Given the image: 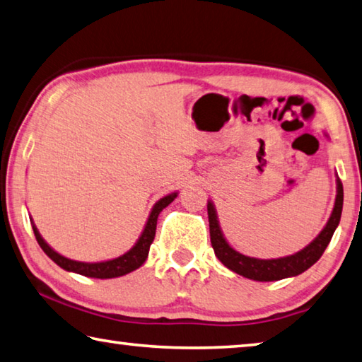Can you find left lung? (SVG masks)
Listing matches in <instances>:
<instances>
[{
  "instance_id": "left-lung-1",
  "label": "left lung",
  "mask_w": 362,
  "mask_h": 362,
  "mask_svg": "<svg viewBox=\"0 0 362 362\" xmlns=\"http://www.w3.org/2000/svg\"><path fill=\"white\" fill-rule=\"evenodd\" d=\"M336 185L337 193L331 216L327 218V223L325 228L321 229L317 238H315L307 247L299 250V252H296L294 255L281 256V258L272 259H259L253 258V256L242 255L238 250H234L229 245L225 234L221 231L218 215H216L214 202L212 199H209L207 215L210 228V242H212L216 258H218L221 261V264L226 266L229 271L256 281H275L288 277H296V275L305 272L308 267H312L315 262L321 258V255H323L326 247L329 245L332 234L340 223L341 207H344V187H341L339 177L336 180Z\"/></svg>"
}]
</instances>
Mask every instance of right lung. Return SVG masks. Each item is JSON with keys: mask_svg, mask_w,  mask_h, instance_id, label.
<instances>
[{"mask_svg": "<svg viewBox=\"0 0 362 362\" xmlns=\"http://www.w3.org/2000/svg\"><path fill=\"white\" fill-rule=\"evenodd\" d=\"M177 194H179V192L169 193L166 196H163L161 199L156 201L153 204L152 210H150L148 218L146 221V226H144L139 239L136 240V244L131 247L128 252H124L123 255L117 256V258L106 259V261L85 262V261H76V259L66 258V256H63L58 252H55V250L44 240V238L41 235V233H39V229L36 228L35 221H33L31 216H30V221H31L33 231H35L39 247L44 250V253L47 255L49 258L55 262V264L64 269V271L81 274V275H83V277H91V279H115V277H122V275H127L129 272L136 271V269H139L144 262H146L150 245H152V242L155 239L158 215L161 214V210L164 207H168L169 204L177 198Z\"/></svg>", "mask_w": 362, "mask_h": 362, "instance_id": "right-lung-1", "label": "right lung"}]
</instances>
